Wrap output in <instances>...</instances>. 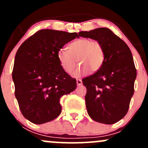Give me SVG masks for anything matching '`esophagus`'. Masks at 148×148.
Instances as JSON below:
<instances>
[{
	"label": "esophagus",
	"instance_id": "1",
	"mask_svg": "<svg viewBox=\"0 0 148 148\" xmlns=\"http://www.w3.org/2000/svg\"><path fill=\"white\" fill-rule=\"evenodd\" d=\"M76 84L77 86H81L82 84V81L81 79H76Z\"/></svg>",
	"mask_w": 148,
	"mask_h": 148
}]
</instances>
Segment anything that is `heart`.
Returning <instances> with one entry per match:
<instances>
[{
    "label": "heart",
    "mask_w": 148,
    "mask_h": 148,
    "mask_svg": "<svg viewBox=\"0 0 148 148\" xmlns=\"http://www.w3.org/2000/svg\"><path fill=\"white\" fill-rule=\"evenodd\" d=\"M68 50L61 48L57 52V58L61 67L67 73L74 70L76 60L80 65L73 73V76H81L92 70L99 71L105 59L104 51L99 42L89 38H80L69 45Z\"/></svg>",
    "instance_id": "1"
}]
</instances>
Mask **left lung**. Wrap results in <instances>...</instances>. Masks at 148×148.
<instances>
[{
	"mask_svg": "<svg viewBox=\"0 0 148 148\" xmlns=\"http://www.w3.org/2000/svg\"><path fill=\"white\" fill-rule=\"evenodd\" d=\"M80 37L99 42L104 51L101 68L83 79L89 116L98 123L112 125L128 111L136 78L132 52L127 44L107 28L81 31Z\"/></svg>",
	"mask_w": 148,
	"mask_h": 148,
	"instance_id": "obj_1",
	"label": "left lung"
}]
</instances>
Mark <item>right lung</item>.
<instances>
[{
  "mask_svg": "<svg viewBox=\"0 0 148 148\" xmlns=\"http://www.w3.org/2000/svg\"><path fill=\"white\" fill-rule=\"evenodd\" d=\"M76 37V33L40 30L18 48L12 71L14 94L21 113L31 123L56 118L60 97L76 89V80L61 67L57 52Z\"/></svg>",
  "mask_w": 148,
  "mask_h": 148,
  "instance_id": "add662e5",
  "label": "right lung"
}]
</instances>
